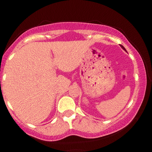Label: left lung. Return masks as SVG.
I'll list each match as a JSON object with an SVG mask.
<instances>
[{
    "instance_id": "left-lung-1",
    "label": "left lung",
    "mask_w": 152,
    "mask_h": 152,
    "mask_svg": "<svg viewBox=\"0 0 152 152\" xmlns=\"http://www.w3.org/2000/svg\"><path fill=\"white\" fill-rule=\"evenodd\" d=\"M120 46H121V48H123V49H124V50H126V49H125V48H124V47L123 46H121V45H120Z\"/></svg>"
}]
</instances>
